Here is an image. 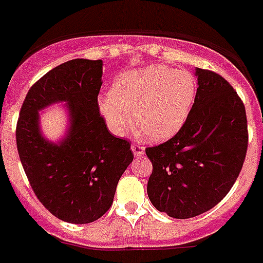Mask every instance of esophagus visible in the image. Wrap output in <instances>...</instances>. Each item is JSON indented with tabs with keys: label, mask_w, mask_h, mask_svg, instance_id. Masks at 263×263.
<instances>
[{
	"label": "esophagus",
	"mask_w": 263,
	"mask_h": 263,
	"mask_svg": "<svg viewBox=\"0 0 263 263\" xmlns=\"http://www.w3.org/2000/svg\"><path fill=\"white\" fill-rule=\"evenodd\" d=\"M131 149L134 152L135 157H143L144 153H145V148L143 145H139V144H132Z\"/></svg>",
	"instance_id": "obj_1"
}]
</instances>
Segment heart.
I'll use <instances>...</instances> for the list:
<instances>
[{
    "mask_svg": "<svg viewBox=\"0 0 263 263\" xmlns=\"http://www.w3.org/2000/svg\"><path fill=\"white\" fill-rule=\"evenodd\" d=\"M196 93L197 82L190 71L152 65L120 75L112 90L102 93L97 104L106 126L117 136H123L135 119L141 136L165 141L184 126Z\"/></svg>",
    "mask_w": 263,
    "mask_h": 263,
    "instance_id": "obj_1",
    "label": "heart"
}]
</instances>
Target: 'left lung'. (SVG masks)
I'll return each mask as SVG.
<instances>
[{
    "instance_id": "8db88e82",
    "label": "left lung",
    "mask_w": 263,
    "mask_h": 263,
    "mask_svg": "<svg viewBox=\"0 0 263 263\" xmlns=\"http://www.w3.org/2000/svg\"><path fill=\"white\" fill-rule=\"evenodd\" d=\"M197 93L180 131L146 148L153 171L148 196L157 210L176 219L197 217L224 198L236 181L248 148L245 106L231 84L196 68Z\"/></svg>"
}]
</instances>
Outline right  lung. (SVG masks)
<instances>
[{
    "instance_id": "right-lung-1",
    "label": "right lung",
    "mask_w": 263,
    "mask_h": 263,
    "mask_svg": "<svg viewBox=\"0 0 263 263\" xmlns=\"http://www.w3.org/2000/svg\"><path fill=\"white\" fill-rule=\"evenodd\" d=\"M102 61L71 60L32 85L16 124L19 158L32 190L58 219L84 224L111 206L120 176L134 159L131 144L112 136L100 114ZM65 102L69 126L62 140L42 136L39 111Z\"/></svg>"
}]
</instances>
